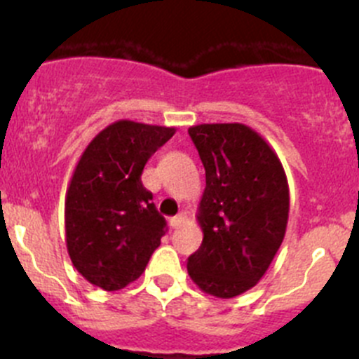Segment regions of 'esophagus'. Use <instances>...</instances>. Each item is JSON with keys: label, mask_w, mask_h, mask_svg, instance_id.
<instances>
[{"label": "esophagus", "mask_w": 359, "mask_h": 359, "mask_svg": "<svg viewBox=\"0 0 359 359\" xmlns=\"http://www.w3.org/2000/svg\"><path fill=\"white\" fill-rule=\"evenodd\" d=\"M186 219H187L186 213H179V215H175L173 219H170V224H172V227H175L177 229V227H180L184 222H186Z\"/></svg>", "instance_id": "34e87169"}]
</instances>
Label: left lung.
I'll return each mask as SVG.
<instances>
[{
    "label": "left lung",
    "mask_w": 359,
    "mask_h": 359,
    "mask_svg": "<svg viewBox=\"0 0 359 359\" xmlns=\"http://www.w3.org/2000/svg\"><path fill=\"white\" fill-rule=\"evenodd\" d=\"M189 135L205 166L196 220L203 231L187 273L201 292L233 299L255 287L283 243L287 173L273 147L243 123H203Z\"/></svg>",
    "instance_id": "left-lung-1"
}]
</instances>
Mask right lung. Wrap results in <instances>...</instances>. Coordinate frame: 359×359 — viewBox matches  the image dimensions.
Returning a JSON list of instances; mask_svg holds the SVG:
<instances>
[{
	"mask_svg": "<svg viewBox=\"0 0 359 359\" xmlns=\"http://www.w3.org/2000/svg\"><path fill=\"white\" fill-rule=\"evenodd\" d=\"M175 126L118 119L79 156L66 193L64 224L72 266L106 292L139 280L165 234V219L140 175Z\"/></svg>",
	"mask_w": 359,
	"mask_h": 359,
	"instance_id": "add662e5",
	"label": "right lung"
}]
</instances>
